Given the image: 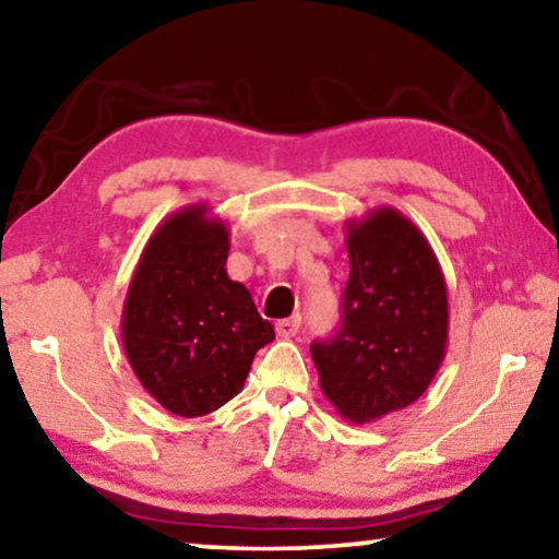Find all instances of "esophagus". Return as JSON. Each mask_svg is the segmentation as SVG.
Listing matches in <instances>:
<instances>
[{
	"label": "esophagus",
	"instance_id": "obj_1",
	"mask_svg": "<svg viewBox=\"0 0 559 559\" xmlns=\"http://www.w3.org/2000/svg\"><path fill=\"white\" fill-rule=\"evenodd\" d=\"M297 330H299V314L287 317V320H280L277 324H274V332H277V337H282V340L295 337Z\"/></svg>",
	"mask_w": 559,
	"mask_h": 559
}]
</instances>
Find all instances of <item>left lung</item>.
Here are the masks:
<instances>
[{
    "label": "left lung",
    "instance_id": "8db88e82",
    "mask_svg": "<svg viewBox=\"0 0 559 559\" xmlns=\"http://www.w3.org/2000/svg\"><path fill=\"white\" fill-rule=\"evenodd\" d=\"M347 254L342 328L309 349L324 397L367 425L435 380L448 352V285L427 237L394 207L347 219Z\"/></svg>",
    "mask_w": 559,
    "mask_h": 559
}]
</instances>
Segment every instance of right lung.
Returning a JSON list of instances; mask_svg holds the SVG:
<instances>
[{"instance_id": "right-lung-1", "label": "right lung", "mask_w": 559, "mask_h": 559, "mask_svg": "<svg viewBox=\"0 0 559 559\" xmlns=\"http://www.w3.org/2000/svg\"><path fill=\"white\" fill-rule=\"evenodd\" d=\"M229 231L204 202L152 231L122 307V345L150 397L202 417L242 392L274 330L242 282L227 277Z\"/></svg>"}]
</instances>
